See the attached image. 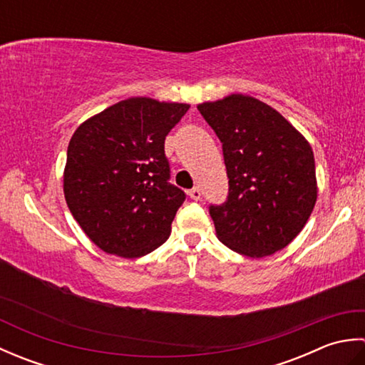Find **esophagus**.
Masks as SVG:
<instances>
[{"mask_svg":"<svg viewBox=\"0 0 365 365\" xmlns=\"http://www.w3.org/2000/svg\"><path fill=\"white\" fill-rule=\"evenodd\" d=\"M188 196H190L191 199L199 200L200 196H202V192H200V188H199V187H195V188H191V190L188 191Z\"/></svg>","mask_w":365,"mask_h":365,"instance_id":"esophagus-1","label":"esophagus"}]
</instances>
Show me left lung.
Instances as JSON below:
<instances>
[{"label": "left lung", "mask_w": 365, "mask_h": 365, "mask_svg": "<svg viewBox=\"0 0 365 365\" xmlns=\"http://www.w3.org/2000/svg\"><path fill=\"white\" fill-rule=\"evenodd\" d=\"M222 144L229 195L210 204L216 235L232 251L265 257L304 227L317 200L311 145L260 100L232 94L197 106Z\"/></svg>", "instance_id": "1"}]
</instances>
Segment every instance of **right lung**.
I'll use <instances>...</instances> for the list:
<instances>
[{"instance_id": "add662e5", "label": "right lung", "mask_w": 365, "mask_h": 365, "mask_svg": "<svg viewBox=\"0 0 365 365\" xmlns=\"http://www.w3.org/2000/svg\"><path fill=\"white\" fill-rule=\"evenodd\" d=\"M188 110L187 103L133 97L76 128L67 149L64 196L100 250L133 259L168 240L187 195L169 182L165 139Z\"/></svg>"}]
</instances>
